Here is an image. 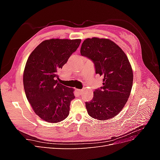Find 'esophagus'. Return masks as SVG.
Instances as JSON below:
<instances>
[{"mask_svg": "<svg viewBox=\"0 0 160 160\" xmlns=\"http://www.w3.org/2000/svg\"><path fill=\"white\" fill-rule=\"evenodd\" d=\"M77 91H78V93H79L81 94V93H82V92L83 91V89H77Z\"/></svg>", "mask_w": 160, "mask_h": 160, "instance_id": "obj_1", "label": "esophagus"}]
</instances>
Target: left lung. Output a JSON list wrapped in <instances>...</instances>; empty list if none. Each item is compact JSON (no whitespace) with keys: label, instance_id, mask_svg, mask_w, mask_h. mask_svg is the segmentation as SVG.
Wrapping results in <instances>:
<instances>
[{"label":"left lung","instance_id":"8db88e82","mask_svg":"<svg viewBox=\"0 0 160 160\" xmlns=\"http://www.w3.org/2000/svg\"><path fill=\"white\" fill-rule=\"evenodd\" d=\"M81 55L95 64V72L103 77V87L95 89L85 106L91 118L108 120L115 117L127 103L133 85V70L127 55L109 38L93 37L82 43Z\"/></svg>","mask_w":160,"mask_h":160}]
</instances>
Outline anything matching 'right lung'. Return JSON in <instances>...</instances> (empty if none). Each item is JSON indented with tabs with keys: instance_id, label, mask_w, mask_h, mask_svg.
Instances as JSON below:
<instances>
[{
	"instance_id": "right-lung-1",
	"label": "right lung",
	"mask_w": 160,
	"mask_h": 160,
	"mask_svg": "<svg viewBox=\"0 0 160 160\" xmlns=\"http://www.w3.org/2000/svg\"><path fill=\"white\" fill-rule=\"evenodd\" d=\"M81 39L51 38L43 41L28 57L23 72L27 98L35 113L49 123H58L69 115L74 89L58 83L62 69L79 47Z\"/></svg>"
}]
</instances>
